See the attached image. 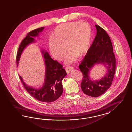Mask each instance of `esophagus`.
I'll return each mask as SVG.
<instances>
[{"mask_svg":"<svg viewBox=\"0 0 132 132\" xmlns=\"http://www.w3.org/2000/svg\"><path fill=\"white\" fill-rule=\"evenodd\" d=\"M73 69V68L72 67H67L66 68V71L67 73H69L70 72H71Z\"/></svg>","mask_w":132,"mask_h":132,"instance_id":"1","label":"esophagus"}]
</instances>
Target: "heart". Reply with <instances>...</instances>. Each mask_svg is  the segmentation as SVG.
<instances>
[{
	"label": "heart",
	"instance_id": "obj_1",
	"mask_svg": "<svg viewBox=\"0 0 132 132\" xmlns=\"http://www.w3.org/2000/svg\"><path fill=\"white\" fill-rule=\"evenodd\" d=\"M92 30L87 22L75 21L58 26L55 29L52 39L48 42L50 52L58 60H62L67 51L66 45L70 51L67 57V62L71 63L78 56L86 55L90 47Z\"/></svg>",
	"mask_w": 132,
	"mask_h": 132
}]
</instances>
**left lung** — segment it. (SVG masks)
Wrapping results in <instances>:
<instances>
[{
  "mask_svg": "<svg viewBox=\"0 0 132 132\" xmlns=\"http://www.w3.org/2000/svg\"><path fill=\"white\" fill-rule=\"evenodd\" d=\"M97 33L90 47L79 67L83 76L81 89L88 96L97 97L104 94L112 84L115 72L116 59L109 36L103 28L95 25ZM102 64L107 72L101 79L92 80L89 75L95 64Z\"/></svg>",
  "mask_w": 132,
  "mask_h": 132,
  "instance_id": "left-lung-1",
  "label": "left lung"
}]
</instances>
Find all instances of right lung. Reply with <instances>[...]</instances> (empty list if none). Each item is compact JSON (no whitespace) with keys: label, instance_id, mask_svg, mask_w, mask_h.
<instances>
[{"label":"right lung","instance_id":"obj_1","mask_svg":"<svg viewBox=\"0 0 132 132\" xmlns=\"http://www.w3.org/2000/svg\"><path fill=\"white\" fill-rule=\"evenodd\" d=\"M44 27L37 28L28 33L27 35L21 43L16 56V63L19 64L21 54L24 49L28 45L35 42L34 37L39 35ZM45 65L44 82L42 87L34 88L28 86L19 76L20 79L26 90L36 100L43 102H52L57 100L63 92L62 80L67 75L66 71L61 64L56 60H53L46 51L42 50Z\"/></svg>","mask_w":132,"mask_h":132}]
</instances>
